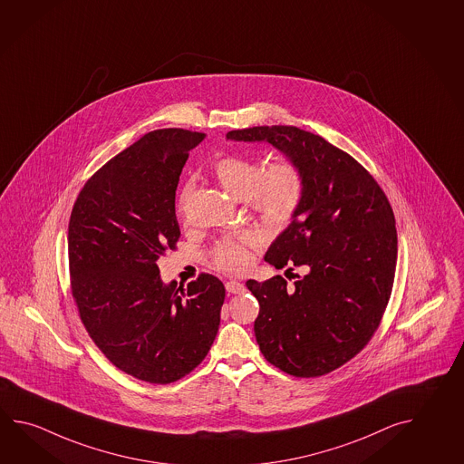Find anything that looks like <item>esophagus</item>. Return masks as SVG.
<instances>
[{
	"label": "esophagus",
	"instance_id": "34e87169",
	"mask_svg": "<svg viewBox=\"0 0 464 464\" xmlns=\"http://www.w3.org/2000/svg\"><path fill=\"white\" fill-rule=\"evenodd\" d=\"M225 287H227V291L229 294L245 293V284L237 283V281H227V283L225 284Z\"/></svg>",
	"mask_w": 464,
	"mask_h": 464
}]
</instances>
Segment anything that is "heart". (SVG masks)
Returning <instances> with one entry per match:
<instances>
[{"instance_id": "b5f03b06", "label": "heart", "mask_w": 464, "mask_h": 464, "mask_svg": "<svg viewBox=\"0 0 464 464\" xmlns=\"http://www.w3.org/2000/svg\"><path fill=\"white\" fill-rule=\"evenodd\" d=\"M219 185L235 198H251L256 215L267 227H284L291 221L303 197V177L291 161H277L263 170V161L249 157L229 155L215 163ZM189 187L180 195V205L187 203ZM247 237L227 239L215 249L218 267L237 273L249 261Z\"/></svg>"}]
</instances>
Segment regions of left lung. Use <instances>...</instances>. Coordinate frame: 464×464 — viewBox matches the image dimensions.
Instances as JSON below:
<instances>
[{"label":"left lung","mask_w":464,"mask_h":464,"mask_svg":"<svg viewBox=\"0 0 464 464\" xmlns=\"http://www.w3.org/2000/svg\"><path fill=\"white\" fill-rule=\"evenodd\" d=\"M227 139L269 143L303 177L299 207L265 259L276 269L299 266L304 275L293 287L283 276L246 283L261 307L259 349L294 377L339 369L372 339L392 294L397 229L387 197L359 161L315 133L265 125Z\"/></svg>","instance_id":"left-lung-1"}]
</instances>
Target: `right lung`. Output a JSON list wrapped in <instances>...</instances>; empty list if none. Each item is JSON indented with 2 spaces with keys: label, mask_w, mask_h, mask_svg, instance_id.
I'll return each instance as SVG.
<instances>
[{
  "label": "right lung",
  "mask_w": 464,
  "mask_h": 464,
  "mask_svg": "<svg viewBox=\"0 0 464 464\" xmlns=\"http://www.w3.org/2000/svg\"><path fill=\"white\" fill-rule=\"evenodd\" d=\"M205 133L161 129L107 161L71 213V285L85 329L115 367L150 383L185 377L207 357L225 285L201 275L163 283L157 259L175 247V191Z\"/></svg>",
  "instance_id": "obj_1"
}]
</instances>
